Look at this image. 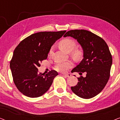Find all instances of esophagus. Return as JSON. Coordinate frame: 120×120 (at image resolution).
<instances>
[{"instance_id": "esophagus-1", "label": "esophagus", "mask_w": 120, "mask_h": 120, "mask_svg": "<svg viewBox=\"0 0 120 120\" xmlns=\"http://www.w3.org/2000/svg\"><path fill=\"white\" fill-rule=\"evenodd\" d=\"M63 76L65 77H70L71 76V74H63Z\"/></svg>"}]
</instances>
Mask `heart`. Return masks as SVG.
Returning <instances> with one entry per match:
<instances>
[{"instance_id": "heart-1", "label": "heart", "mask_w": 120, "mask_h": 120, "mask_svg": "<svg viewBox=\"0 0 120 120\" xmlns=\"http://www.w3.org/2000/svg\"><path fill=\"white\" fill-rule=\"evenodd\" d=\"M60 48L62 50L64 51L67 53H70L71 52L72 55L73 57L75 58H79L81 55V52L79 51L76 50H73L76 47V43L74 41L70 39H65L62 40L60 42ZM52 51V48L50 51V53H51ZM73 64L71 62L67 61L64 62H58L57 63L55 66V69L57 70V71L62 72V73H64L67 71L69 69L73 67Z\"/></svg>"}]
</instances>
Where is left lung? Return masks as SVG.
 <instances>
[{
	"label": "left lung",
	"mask_w": 120,
	"mask_h": 120,
	"mask_svg": "<svg viewBox=\"0 0 120 120\" xmlns=\"http://www.w3.org/2000/svg\"><path fill=\"white\" fill-rule=\"evenodd\" d=\"M71 37L76 39L83 50V59L71 73L86 76L78 78L76 86L71 91L83 99H90L99 94L107 83L112 65V56L105 41L101 37L86 30H71L64 37Z\"/></svg>",
	"instance_id": "obj_1"
}]
</instances>
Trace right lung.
Returning a JSON list of instances; mask_svg holds the SVG:
<instances>
[{
    "instance_id": "right-lung-1",
    "label": "right lung",
    "mask_w": 120,
    "mask_h": 120,
    "mask_svg": "<svg viewBox=\"0 0 120 120\" xmlns=\"http://www.w3.org/2000/svg\"><path fill=\"white\" fill-rule=\"evenodd\" d=\"M66 30L41 32L26 38L15 49L10 67L17 89L30 98L41 96L48 91L58 73L38 72L42 60H46L52 46Z\"/></svg>"
}]
</instances>
